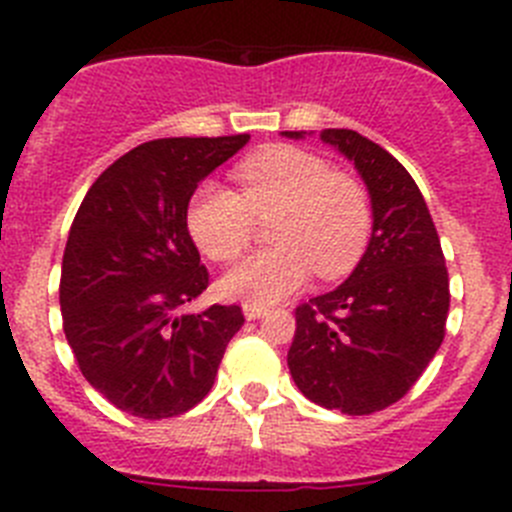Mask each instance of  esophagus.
Instances as JSON below:
<instances>
[{"label":"esophagus","mask_w":512,"mask_h":512,"mask_svg":"<svg viewBox=\"0 0 512 512\" xmlns=\"http://www.w3.org/2000/svg\"><path fill=\"white\" fill-rule=\"evenodd\" d=\"M243 315H246L248 320H256V318H261V315H266V307L264 305H253V302H246V305H243Z\"/></svg>","instance_id":"34e87169"}]
</instances>
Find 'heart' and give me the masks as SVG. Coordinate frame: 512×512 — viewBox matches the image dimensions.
<instances>
[{
  "label": "heart",
  "mask_w": 512,
  "mask_h": 512,
  "mask_svg": "<svg viewBox=\"0 0 512 512\" xmlns=\"http://www.w3.org/2000/svg\"><path fill=\"white\" fill-rule=\"evenodd\" d=\"M238 192L202 184L187 210L197 246L228 264L248 248L256 223L271 220L274 248L253 253L225 274V297L269 305L295 292L310 271L341 279L364 256L372 233V202L364 184L333 171L325 158L295 146H271L235 169Z\"/></svg>",
  "instance_id": "1"
}]
</instances>
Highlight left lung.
<instances>
[{
    "mask_svg": "<svg viewBox=\"0 0 512 512\" xmlns=\"http://www.w3.org/2000/svg\"><path fill=\"white\" fill-rule=\"evenodd\" d=\"M320 140L359 169L372 197V241L341 287L297 307L287 364L315 405L372 415L408 395L443 343L449 271L408 169L356 130L330 128Z\"/></svg>",
    "mask_w": 512,
    "mask_h": 512,
    "instance_id": "1",
    "label": "left lung"
}]
</instances>
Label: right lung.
<instances>
[{
	"label": "right lung",
	"instance_id": "add662e5",
	"mask_svg": "<svg viewBox=\"0 0 512 512\" xmlns=\"http://www.w3.org/2000/svg\"><path fill=\"white\" fill-rule=\"evenodd\" d=\"M251 135L161 138L99 174L63 251V333L81 374L135 418L192 410L215 382L225 346L241 330L238 305L187 315L210 274L187 228L197 184Z\"/></svg>",
	"mask_w": 512,
	"mask_h": 512
}]
</instances>
